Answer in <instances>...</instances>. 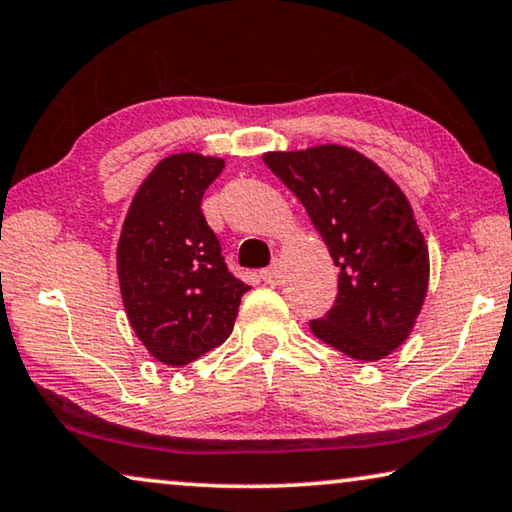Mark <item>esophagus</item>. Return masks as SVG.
<instances>
[{
  "instance_id": "34e87169",
  "label": "esophagus",
  "mask_w": 512,
  "mask_h": 512,
  "mask_svg": "<svg viewBox=\"0 0 512 512\" xmlns=\"http://www.w3.org/2000/svg\"><path fill=\"white\" fill-rule=\"evenodd\" d=\"M261 279L265 281V284H279V281H281V263L274 261L270 268H265L261 272Z\"/></svg>"
}]
</instances>
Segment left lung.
Returning a JSON list of instances; mask_svg holds the SVG:
<instances>
[{
	"mask_svg": "<svg viewBox=\"0 0 512 512\" xmlns=\"http://www.w3.org/2000/svg\"><path fill=\"white\" fill-rule=\"evenodd\" d=\"M263 161L305 205L339 268V293L314 335L353 360L376 362L406 342L429 284V251L404 191L344 145L265 152Z\"/></svg>",
	"mask_w": 512,
	"mask_h": 512,
	"instance_id": "left-lung-1",
	"label": "left lung"
}]
</instances>
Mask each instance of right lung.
<instances>
[{"instance_id":"1","label":"right lung","mask_w":512,"mask_h":512,"mask_svg":"<svg viewBox=\"0 0 512 512\" xmlns=\"http://www.w3.org/2000/svg\"><path fill=\"white\" fill-rule=\"evenodd\" d=\"M221 170L224 159L198 152L161 159L133 196L117 242L131 328L168 367L189 365L224 344L251 288L228 272L201 210Z\"/></svg>"}]
</instances>
